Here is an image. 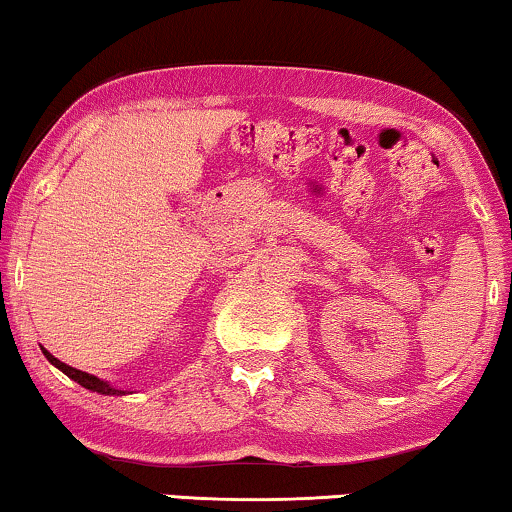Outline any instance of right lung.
I'll return each instance as SVG.
<instances>
[{
	"label": "right lung",
	"instance_id": "obj_1",
	"mask_svg": "<svg viewBox=\"0 0 512 512\" xmlns=\"http://www.w3.org/2000/svg\"><path fill=\"white\" fill-rule=\"evenodd\" d=\"M41 352H44L46 359L51 361L55 368L62 370V373H65V375L69 377V380L79 382L81 387H86V389H90V391H95V394H102V396H125V394H132V391H123V389L114 387V384H109L107 380H100V377H97V375L83 373V370H79V368L67 366V363H62L60 359H55V356H53L51 352H48L46 347H41Z\"/></svg>",
	"mask_w": 512,
	"mask_h": 512
}]
</instances>
